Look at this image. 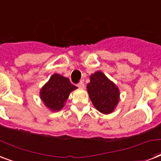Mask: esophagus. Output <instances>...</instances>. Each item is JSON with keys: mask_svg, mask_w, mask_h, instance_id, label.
Instances as JSON below:
<instances>
[{"mask_svg": "<svg viewBox=\"0 0 161 161\" xmlns=\"http://www.w3.org/2000/svg\"><path fill=\"white\" fill-rule=\"evenodd\" d=\"M77 86H78V88H80V89L84 88V83H83V81H80V82L77 84Z\"/></svg>", "mask_w": 161, "mask_h": 161, "instance_id": "34e87169", "label": "esophagus"}]
</instances>
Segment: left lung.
I'll list each match as a JSON object with an SVG mask.
<instances>
[{"mask_svg": "<svg viewBox=\"0 0 161 161\" xmlns=\"http://www.w3.org/2000/svg\"><path fill=\"white\" fill-rule=\"evenodd\" d=\"M87 89L89 98L97 110L104 114L111 113L119 101L118 88L101 72L90 76Z\"/></svg>", "mask_w": 161, "mask_h": 161, "instance_id": "left-lung-1", "label": "left lung"}]
</instances>
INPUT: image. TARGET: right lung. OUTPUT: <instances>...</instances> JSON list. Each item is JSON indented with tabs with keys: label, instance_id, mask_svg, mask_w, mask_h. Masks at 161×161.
<instances>
[{
	"label": "right lung",
	"instance_id": "1",
	"mask_svg": "<svg viewBox=\"0 0 161 161\" xmlns=\"http://www.w3.org/2000/svg\"><path fill=\"white\" fill-rule=\"evenodd\" d=\"M77 89L67 78L59 74H53L48 83L40 90V98L45 105L52 110H60L70 93Z\"/></svg>",
	"mask_w": 161,
	"mask_h": 161
}]
</instances>
